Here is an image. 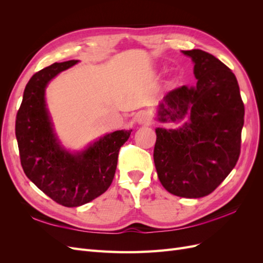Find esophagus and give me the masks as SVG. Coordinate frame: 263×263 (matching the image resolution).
Listing matches in <instances>:
<instances>
[{
    "mask_svg": "<svg viewBox=\"0 0 263 263\" xmlns=\"http://www.w3.org/2000/svg\"><path fill=\"white\" fill-rule=\"evenodd\" d=\"M136 121L138 124H148L151 122V117L150 114L146 110H141L136 116Z\"/></svg>",
    "mask_w": 263,
    "mask_h": 263,
    "instance_id": "1",
    "label": "esophagus"
}]
</instances>
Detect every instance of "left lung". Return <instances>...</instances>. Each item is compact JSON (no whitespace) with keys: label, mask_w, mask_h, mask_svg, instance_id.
I'll use <instances>...</instances> for the list:
<instances>
[{"label":"left lung","mask_w":263,"mask_h":263,"mask_svg":"<svg viewBox=\"0 0 263 263\" xmlns=\"http://www.w3.org/2000/svg\"><path fill=\"white\" fill-rule=\"evenodd\" d=\"M192 58L197 82L182 85L163 98L159 119L177 121L179 129L157 128L154 160L163 187L173 195L198 198L211 194L238 161L245 106L237 79L213 54L185 50Z\"/></svg>","instance_id":"1"}]
</instances>
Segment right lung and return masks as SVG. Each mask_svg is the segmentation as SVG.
<instances>
[{
	"mask_svg": "<svg viewBox=\"0 0 263 263\" xmlns=\"http://www.w3.org/2000/svg\"><path fill=\"white\" fill-rule=\"evenodd\" d=\"M78 62H55L38 71L26 84L16 115L15 134L26 177L66 208H77L103 194L112 183L121 147L132 130H117L78 155L58 145L45 104V87L61 71Z\"/></svg>",
	"mask_w": 263,
	"mask_h": 263,
	"instance_id": "right-lung-1",
	"label": "right lung"
}]
</instances>
